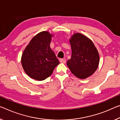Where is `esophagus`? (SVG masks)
<instances>
[{
    "label": "esophagus",
    "instance_id": "esophagus-1",
    "mask_svg": "<svg viewBox=\"0 0 120 120\" xmlns=\"http://www.w3.org/2000/svg\"><path fill=\"white\" fill-rule=\"evenodd\" d=\"M60 63H66V60H65V59H63V58H61L60 59Z\"/></svg>",
    "mask_w": 120,
    "mask_h": 120
}]
</instances>
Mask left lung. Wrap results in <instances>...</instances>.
Segmentation results:
<instances>
[{"mask_svg":"<svg viewBox=\"0 0 120 120\" xmlns=\"http://www.w3.org/2000/svg\"><path fill=\"white\" fill-rule=\"evenodd\" d=\"M72 50L67 65L72 73L79 79H85L97 70L99 54L91 39L80 33L73 34L69 40Z\"/></svg>","mask_w":120,"mask_h":120,"instance_id":"obj_1","label":"left lung"}]
</instances>
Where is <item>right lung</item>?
<instances>
[{
  "label": "right lung",
  "mask_w": 120,
  "mask_h": 120,
  "mask_svg": "<svg viewBox=\"0 0 120 120\" xmlns=\"http://www.w3.org/2000/svg\"><path fill=\"white\" fill-rule=\"evenodd\" d=\"M54 35L43 31L33 38L21 56V64L31 78L42 81L51 75L60 62L50 44Z\"/></svg>",
  "instance_id": "1"
}]
</instances>
